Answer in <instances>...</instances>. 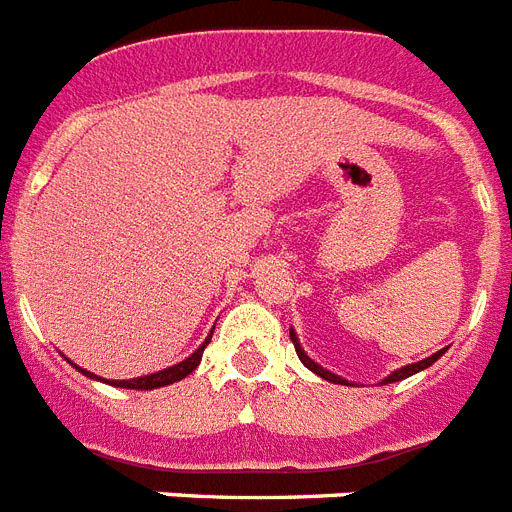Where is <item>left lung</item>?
I'll use <instances>...</instances> for the list:
<instances>
[{
	"mask_svg": "<svg viewBox=\"0 0 512 512\" xmlns=\"http://www.w3.org/2000/svg\"><path fill=\"white\" fill-rule=\"evenodd\" d=\"M289 337H292V342H295V350H297V356H300V361H303V364L308 366V369H311L313 374H319L321 380L335 382V385H353V382H348V380H345V377H340V374L329 372V369H324V366H321V364H316V361H313V358L308 356V353H305V350H303V345H300V340H297V332H295V329H289ZM444 353H446V348H444V350H436L433 356L422 358V361H414V364L401 366V369H396V372H390L388 377L382 380V385H388V382L406 380V377H412V374L422 372V369H428V366H430V364H436L438 358L444 356Z\"/></svg>",
	"mask_w": 512,
	"mask_h": 512,
	"instance_id": "obj_1",
	"label": "left lung"
}]
</instances>
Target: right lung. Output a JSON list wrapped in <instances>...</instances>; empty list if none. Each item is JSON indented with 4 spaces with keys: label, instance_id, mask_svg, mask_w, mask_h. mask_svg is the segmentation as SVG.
Segmentation results:
<instances>
[{
    "label": "right lung",
    "instance_id": "obj_1",
    "mask_svg": "<svg viewBox=\"0 0 512 512\" xmlns=\"http://www.w3.org/2000/svg\"><path fill=\"white\" fill-rule=\"evenodd\" d=\"M209 340H212V332L207 335V340L201 342L199 348L193 350L191 356L183 358L180 364L175 366H167V369H162V372H154V374H146V377H135V380H103V377H98V374L87 372V369H82V366H76L74 361H68V364L74 366V369H79V372L84 374V377H90V380H103L108 382V385H114V388H130V390H154V388H164V385H172V382L177 380H185L188 374L199 366L201 361V353H204V348L209 345Z\"/></svg>",
    "mask_w": 512,
    "mask_h": 512
}]
</instances>
